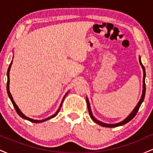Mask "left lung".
Masks as SVG:
<instances>
[{
    "mask_svg": "<svg viewBox=\"0 0 153 153\" xmlns=\"http://www.w3.org/2000/svg\"><path fill=\"white\" fill-rule=\"evenodd\" d=\"M139 59H140V65H141L142 68H143V94H142V96H141V99H140V101H139V102L137 104V106H135V108H134V110L131 111V113L129 114L128 117L126 118L125 119H124V120L122 121V122H119V123H117V124H106V123H103L101 122H100V121L97 120L95 117L93 116L92 114V112H91V106H90V103H89V101L88 99L86 98V102H87V105H88V111H89V114H90V117L92 119V120L95 122L96 123H97L98 124H99V125L102 126V127H119V126H122V125H124V124H127V122H129V121H131V119H132L134 117L136 116L137 113L139 108H140V106H141L142 103L144 101V99H145V91H146V87H145V68H144V66L143 65V64H142V62H141V59H140V57H139Z\"/></svg>",
    "mask_w": 153,
    "mask_h": 153,
    "instance_id": "obj_1",
    "label": "left lung"
}]
</instances>
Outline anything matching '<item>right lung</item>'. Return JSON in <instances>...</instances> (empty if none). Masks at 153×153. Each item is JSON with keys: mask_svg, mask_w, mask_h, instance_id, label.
Here are the masks:
<instances>
[{"mask_svg": "<svg viewBox=\"0 0 153 153\" xmlns=\"http://www.w3.org/2000/svg\"><path fill=\"white\" fill-rule=\"evenodd\" d=\"M12 62H13V61L11 60V62H10V64L9 65V67H8V71H7V77H8V80H7V85H6V88H7V93H8V96H9V98H10V101H11L12 103H13V106H14V108H15L17 114H19V116H20L21 117H22V118L24 119H26V120H28V121H30L31 122H34V123H39V122H45V121H47V120H48V119H50L53 118V117H55V116H57V114H58L59 111L60 110L61 106H62V102H63V101H64V99H65V96H66L67 94H66L65 95V96H64V98H63V99H62V102H61V104H60V106H59V108H58V110H57V111H56V113L52 115V116H51V117H48V118H47V119H43V120H34V119H31V118H29V117H26V116L24 115V114H23L22 111H21L20 109H19V107L17 106V105L16 104V103L14 102V101H13V97H12L11 94H10V91H9V82H10V78H9V73H10V67H11Z\"/></svg>", "mask_w": 153, "mask_h": 153, "instance_id": "add662e5", "label": "right lung"}]
</instances>
